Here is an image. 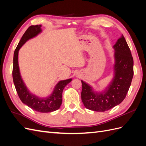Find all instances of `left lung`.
Listing matches in <instances>:
<instances>
[{
  "mask_svg": "<svg viewBox=\"0 0 146 146\" xmlns=\"http://www.w3.org/2000/svg\"><path fill=\"white\" fill-rule=\"evenodd\" d=\"M113 48V77L104 90L96 91L90 84L81 80L82 100L88 110L103 112L116 107L125 98L131 85L133 77V59L123 35Z\"/></svg>",
  "mask_w": 146,
  "mask_h": 146,
  "instance_id": "1",
  "label": "left lung"
}]
</instances>
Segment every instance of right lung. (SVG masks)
<instances>
[{"mask_svg":"<svg viewBox=\"0 0 146 146\" xmlns=\"http://www.w3.org/2000/svg\"><path fill=\"white\" fill-rule=\"evenodd\" d=\"M41 32V25H31L21 38L14 52L13 78L17 94L22 102L38 112L50 113L60 108L62 104L63 89L72 81V78L59 81L50 95L41 98L29 91L21 77L18 63V54L20 48L29 39L36 37Z\"/></svg>","mask_w":146,"mask_h":146,"instance_id":"add662e5","label":"right lung"}]
</instances>
